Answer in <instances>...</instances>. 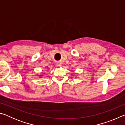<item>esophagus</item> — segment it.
Listing matches in <instances>:
<instances>
[{"label": "esophagus", "mask_w": 125, "mask_h": 125, "mask_svg": "<svg viewBox=\"0 0 125 125\" xmlns=\"http://www.w3.org/2000/svg\"><path fill=\"white\" fill-rule=\"evenodd\" d=\"M57 65L58 66H61V63L60 62H57Z\"/></svg>", "instance_id": "obj_1"}]
</instances>
